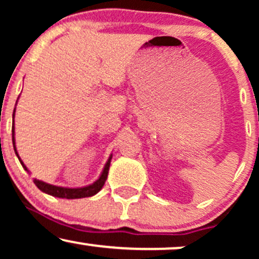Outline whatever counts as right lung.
<instances>
[{"label":"right lung","instance_id":"1","mask_svg":"<svg viewBox=\"0 0 259 259\" xmlns=\"http://www.w3.org/2000/svg\"><path fill=\"white\" fill-rule=\"evenodd\" d=\"M14 112H16V108H14ZM14 112H13V125H12V141H13V147H14V152H16L17 157L19 158V154L17 152L16 148V140H14ZM111 159H112V154L109 156L108 160H107L105 168H103L102 174L100 175V178L95 181L94 184L91 185L84 186V187H76V189H70V187H61V186H56V185H51V184L44 183V181L38 180V179H34V184L36 185L41 191L45 192V194H49L51 196H55V197H59V198H68V200H73V198H82V197H91V196L96 195L97 192L102 189L103 185H105L107 177H108V170H109V165H111ZM20 164L23 165V168L25 169L26 171L28 168L25 167V164L23 163V160L19 158Z\"/></svg>","mask_w":259,"mask_h":259}]
</instances>
